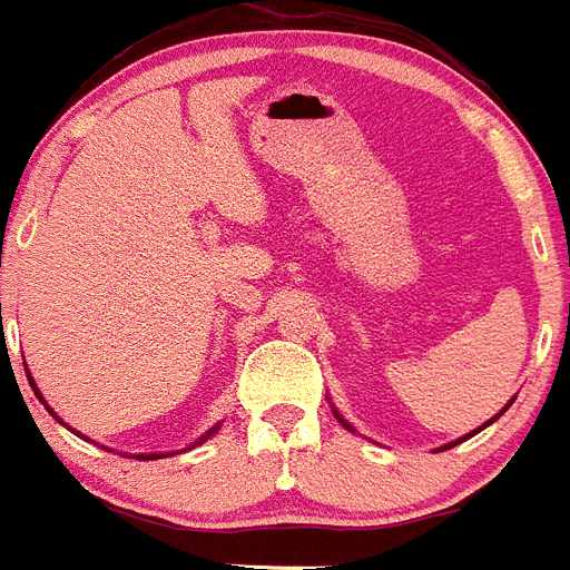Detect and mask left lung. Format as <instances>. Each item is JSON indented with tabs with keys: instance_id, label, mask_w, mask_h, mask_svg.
<instances>
[{
	"instance_id": "8db88e82",
	"label": "left lung",
	"mask_w": 570,
	"mask_h": 570,
	"mask_svg": "<svg viewBox=\"0 0 570 570\" xmlns=\"http://www.w3.org/2000/svg\"><path fill=\"white\" fill-rule=\"evenodd\" d=\"M507 407H510V404H507ZM507 407H504V411H507ZM504 411H501V413H504ZM501 413H498V416H501ZM498 416H495V420H498ZM337 420H341V416H337ZM495 420H489V422H495ZM489 422H487V425H489ZM343 425H346V422H343ZM487 425H483V428H487ZM346 428H350V425H346ZM350 431H352V428H350ZM478 431H481V428H478ZM469 436H472V434H469ZM463 440H465V436H463ZM451 445H458V443H451ZM451 445H449V449H451Z\"/></svg>"
}]
</instances>
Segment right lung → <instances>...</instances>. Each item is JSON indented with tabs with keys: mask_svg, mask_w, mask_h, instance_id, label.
Listing matches in <instances>:
<instances>
[{
	"mask_svg": "<svg viewBox=\"0 0 570 570\" xmlns=\"http://www.w3.org/2000/svg\"><path fill=\"white\" fill-rule=\"evenodd\" d=\"M28 381H31V379H28ZM31 387H35V381H31ZM35 390H37V387H35ZM37 396H40V393H37ZM40 402H42V396H40ZM49 411H51V407H49ZM51 413H55V411H51ZM215 431H218V425L212 428V431H209V434H206V436H200V440H197L195 445L206 443V440H209V436L215 434ZM159 458H163V454H136V460H159Z\"/></svg>",
	"mask_w": 570,
	"mask_h": 570,
	"instance_id": "1",
	"label": "right lung"
}]
</instances>
